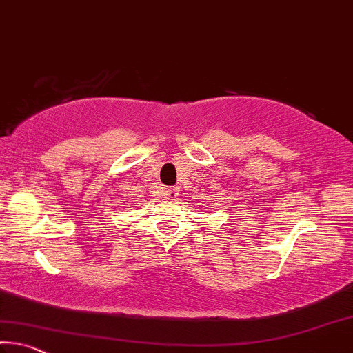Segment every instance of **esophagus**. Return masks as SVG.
<instances>
[{"label": "esophagus", "mask_w": 353, "mask_h": 353, "mask_svg": "<svg viewBox=\"0 0 353 353\" xmlns=\"http://www.w3.org/2000/svg\"><path fill=\"white\" fill-rule=\"evenodd\" d=\"M177 194H179V190L177 188H168L166 192H165V196L168 199H176Z\"/></svg>", "instance_id": "esophagus-1"}]
</instances>
